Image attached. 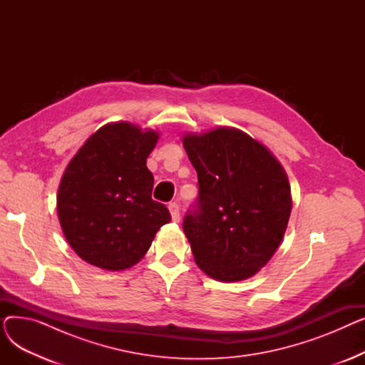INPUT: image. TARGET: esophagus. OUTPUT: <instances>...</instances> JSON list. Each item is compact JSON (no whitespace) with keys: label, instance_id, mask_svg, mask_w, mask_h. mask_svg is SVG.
Wrapping results in <instances>:
<instances>
[{"label":"esophagus","instance_id":"esophagus-1","mask_svg":"<svg viewBox=\"0 0 365 365\" xmlns=\"http://www.w3.org/2000/svg\"><path fill=\"white\" fill-rule=\"evenodd\" d=\"M168 210L171 213V219L173 222H179L180 220V210H179V205L176 202H170L168 204Z\"/></svg>","mask_w":365,"mask_h":365}]
</instances>
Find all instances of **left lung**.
Wrapping results in <instances>:
<instances>
[{
  "label": "left lung",
  "instance_id": "8db88e82",
  "mask_svg": "<svg viewBox=\"0 0 365 365\" xmlns=\"http://www.w3.org/2000/svg\"><path fill=\"white\" fill-rule=\"evenodd\" d=\"M198 198L183 231L201 269L219 281L255 275L277 252L292 213L289 179L262 143L234 128L183 138Z\"/></svg>",
  "mask_w": 365,
  "mask_h": 365
}]
</instances>
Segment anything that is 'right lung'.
Listing matches in <instances>:
<instances>
[{
	"label": "right lung",
	"mask_w": 365,
	"mask_h": 365,
	"mask_svg": "<svg viewBox=\"0 0 365 365\" xmlns=\"http://www.w3.org/2000/svg\"><path fill=\"white\" fill-rule=\"evenodd\" d=\"M158 134L128 123L106 124L68 164L57 194L63 234L81 259L108 271L136 264L171 220L152 200L146 158Z\"/></svg>",
	"instance_id": "right-lung-1"
}]
</instances>
